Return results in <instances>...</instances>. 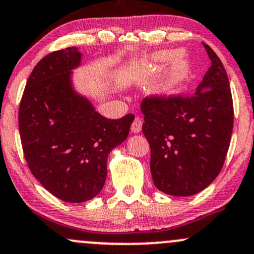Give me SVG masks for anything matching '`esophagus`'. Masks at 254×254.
Segmentation results:
<instances>
[{
	"label": "esophagus",
	"instance_id": "34e87169",
	"mask_svg": "<svg viewBox=\"0 0 254 254\" xmlns=\"http://www.w3.org/2000/svg\"><path fill=\"white\" fill-rule=\"evenodd\" d=\"M141 130H142V121L140 118H137V117H136L131 124V131L133 133H137V132H140Z\"/></svg>",
	"mask_w": 254,
	"mask_h": 254
}]
</instances>
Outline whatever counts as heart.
I'll return each instance as SVG.
<instances>
[{
	"instance_id": "obj_1",
	"label": "heart",
	"mask_w": 254,
	"mask_h": 254,
	"mask_svg": "<svg viewBox=\"0 0 254 254\" xmlns=\"http://www.w3.org/2000/svg\"><path fill=\"white\" fill-rule=\"evenodd\" d=\"M171 59V65L166 74L159 80L153 89L155 95L163 99L171 96L177 90L178 86L188 78L189 72H190V64L182 53H176L174 50H160V52L153 53L143 60L144 66L154 68Z\"/></svg>"
}]
</instances>
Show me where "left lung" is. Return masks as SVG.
I'll return each instance as SVG.
<instances>
[{
	"instance_id": "8db88e82",
	"label": "left lung",
	"mask_w": 254,
	"mask_h": 254,
	"mask_svg": "<svg viewBox=\"0 0 254 254\" xmlns=\"http://www.w3.org/2000/svg\"><path fill=\"white\" fill-rule=\"evenodd\" d=\"M202 44L211 66L195 95L150 96L141 104L153 182L174 196H190L212 183L223 168L233 132L227 72L216 53Z\"/></svg>"
}]
</instances>
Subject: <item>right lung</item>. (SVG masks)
<instances>
[{
	"mask_svg": "<svg viewBox=\"0 0 254 254\" xmlns=\"http://www.w3.org/2000/svg\"><path fill=\"white\" fill-rule=\"evenodd\" d=\"M77 47L44 57L30 74L19 106V132L30 171L66 202H84L101 191L107 158L127 140L133 114L107 119L72 86Z\"/></svg>",
	"mask_w": 254,
	"mask_h": 254,
	"instance_id": "obj_1",
	"label": "right lung"
}]
</instances>
